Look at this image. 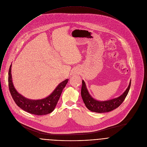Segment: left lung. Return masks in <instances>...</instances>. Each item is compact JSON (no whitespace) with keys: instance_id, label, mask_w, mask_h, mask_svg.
<instances>
[{"instance_id":"8db88e82","label":"left lung","mask_w":147,"mask_h":147,"mask_svg":"<svg viewBox=\"0 0 147 147\" xmlns=\"http://www.w3.org/2000/svg\"><path fill=\"white\" fill-rule=\"evenodd\" d=\"M131 80L130 81L127 89L120 96L107 101H100L92 98L90 95L87 89L86 83L83 80L81 95L86 107L91 111L97 113L108 112L117 108L122 104L128 94L131 87Z\"/></svg>"}]
</instances>
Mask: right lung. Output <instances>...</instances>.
I'll return each mask as SVG.
<instances>
[{
  "label": "right lung",
  "mask_w": 147,
  "mask_h": 147,
  "mask_svg": "<svg viewBox=\"0 0 147 147\" xmlns=\"http://www.w3.org/2000/svg\"><path fill=\"white\" fill-rule=\"evenodd\" d=\"M11 72V65L8 71V87L14 101L23 110L36 115H47L54 110L63 90L68 82V79H66L60 83L47 98L40 100H31L24 98L16 91L12 83Z\"/></svg>",
  "instance_id": "right-lung-1"
}]
</instances>
